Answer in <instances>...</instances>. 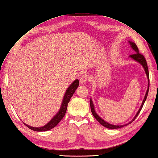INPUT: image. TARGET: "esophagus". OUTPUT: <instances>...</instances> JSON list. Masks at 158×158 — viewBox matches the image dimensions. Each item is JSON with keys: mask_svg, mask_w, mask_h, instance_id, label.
Masks as SVG:
<instances>
[{"mask_svg": "<svg viewBox=\"0 0 158 158\" xmlns=\"http://www.w3.org/2000/svg\"><path fill=\"white\" fill-rule=\"evenodd\" d=\"M88 80H89L88 76L86 74H84L81 76L80 82V84H86L87 82H88Z\"/></svg>", "mask_w": 158, "mask_h": 158, "instance_id": "esophagus-1", "label": "esophagus"}]
</instances>
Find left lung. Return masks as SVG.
I'll return each mask as SVG.
<instances>
[{"label":"left lung","mask_w":158,"mask_h":158,"mask_svg":"<svg viewBox=\"0 0 158 158\" xmlns=\"http://www.w3.org/2000/svg\"><path fill=\"white\" fill-rule=\"evenodd\" d=\"M130 42V44H131V48H133V49L135 51V52H136V53H135V54H131L130 56L131 58H133L134 60H136V61H138V62H139V63L141 64L143 66L145 71H146V73L147 77H148V89H147L146 96H145L144 99H143V102H142V105H141V107H140L139 110H138V113L136 114L135 116L134 117V118L133 119V120H132L131 122H130V123H127V124L123 125V126H116V125H112V124H110V123H108V122H105L104 120H102V119L98 116V114L96 113L95 110H94V104H93V103H92V100H90V108H91V111H92V115L94 116V118L96 119V120H98V122L100 123H101V124H102V126H104V127H107V128H109V129H118V128H120V127H123L124 126L128 125L129 123H131L132 122H133V121L135 120V119L136 118V117H137V116H138V114H139L140 111H141V110H142V107H143L144 102H145V101H146V98H147L148 94L149 88H150V75H149L148 68V65H147V62H146V58H145V57L143 56V55H142L141 53L139 52V50H138V48L137 45H136L135 43H134V42Z\"/></svg>","instance_id":"1"}]
</instances>
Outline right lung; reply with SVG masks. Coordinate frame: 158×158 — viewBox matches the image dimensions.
<instances>
[{"mask_svg": "<svg viewBox=\"0 0 158 158\" xmlns=\"http://www.w3.org/2000/svg\"><path fill=\"white\" fill-rule=\"evenodd\" d=\"M78 86H79V81L78 80H76L74 82L72 83L69 88H68L67 90L65 93V95L64 96V99L62 101V106L60 107V110H59L58 114L47 123V124L40 127H31L25 124V123L24 124L26 125L29 129L36 131H47L53 128V127H54L56 126H57L58 124V123L60 122V120L64 118V116L66 110H67L68 104H69L71 97L73 96L74 93L75 92V90L77 89Z\"/></svg>", "mask_w": 158, "mask_h": 158, "instance_id": "add662e5", "label": "right lung"}]
</instances>
